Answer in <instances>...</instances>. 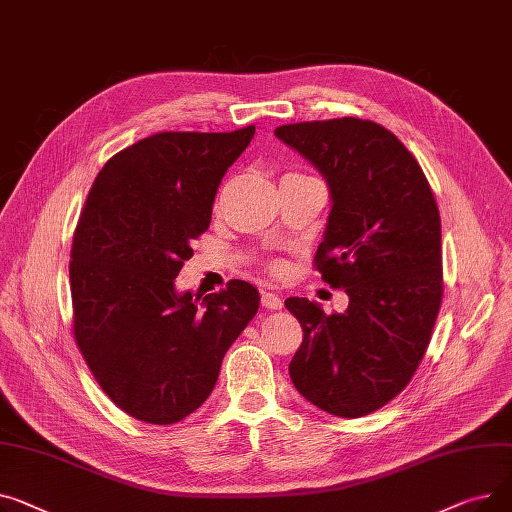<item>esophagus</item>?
<instances>
[{
    "mask_svg": "<svg viewBox=\"0 0 512 512\" xmlns=\"http://www.w3.org/2000/svg\"><path fill=\"white\" fill-rule=\"evenodd\" d=\"M260 304H262L266 310H281V308H283V299H281L279 295H275V293L264 291V293L260 295Z\"/></svg>",
    "mask_w": 512,
    "mask_h": 512,
    "instance_id": "obj_1",
    "label": "esophagus"
}]
</instances>
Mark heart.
<instances>
[{
	"instance_id": "obj_1",
	"label": "heart",
	"mask_w": 512,
	"mask_h": 512,
	"mask_svg": "<svg viewBox=\"0 0 512 512\" xmlns=\"http://www.w3.org/2000/svg\"><path fill=\"white\" fill-rule=\"evenodd\" d=\"M273 270H281V266H279V264H273Z\"/></svg>"
}]
</instances>
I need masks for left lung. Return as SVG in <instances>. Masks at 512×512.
I'll return each mask as SVG.
<instances>
[{
    "instance_id": "obj_1",
    "label": "left lung",
    "mask_w": 512,
    "mask_h": 512,
    "mask_svg": "<svg viewBox=\"0 0 512 512\" xmlns=\"http://www.w3.org/2000/svg\"><path fill=\"white\" fill-rule=\"evenodd\" d=\"M275 134L326 179L333 206L314 266L349 295L343 314L285 299L304 328L289 376L322 411L362 417L401 393L430 345L442 302L438 204L405 144L370 119L287 124Z\"/></svg>"
}]
</instances>
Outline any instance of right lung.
<instances>
[{
  "label": "right lung",
  "mask_w": 512,
  "mask_h": 512,
  "mask_svg": "<svg viewBox=\"0 0 512 512\" xmlns=\"http://www.w3.org/2000/svg\"><path fill=\"white\" fill-rule=\"evenodd\" d=\"M254 132L142 138L105 163L86 196L70 252L74 339L103 393L140 422L169 426L194 413L258 312L246 281L202 299L173 285Z\"/></svg>",
  "instance_id": "obj_1"
}]
</instances>
